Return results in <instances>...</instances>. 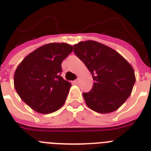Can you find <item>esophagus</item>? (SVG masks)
I'll return each instance as SVG.
<instances>
[{
    "label": "esophagus",
    "instance_id": "34e87169",
    "mask_svg": "<svg viewBox=\"0 0 151 151\" xmlns=\"http://www.w3.org/2000/svg\"><path fill=\"white\" fill-rule=\"evenodd\" d=\"M74 83H75V84H78V83H79V79H76V80L74 81Z\"/></svg>",
    "mask_w": 151,
    "mask_h": 151
}]
</instances>
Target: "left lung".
<instances>
[{
    "instance_id": "left-lung-1",
    "label": "left lung",
    "mask_w": 151,
    "mask_h": 151,
    "mask_svg": "<svg viewBox=\"0 0 151 151\" xmlns=\"http://www.w3.org/2000/svg\"><path fill=\"white\" fill-rule=\"evenodd\" d=\"M73 47L94 80L91 91L83 92L88 106L103 114L118 109L131 95L136 82L131 65L118 52L96 41H81Z\"/></svg>"
}]
</instances>
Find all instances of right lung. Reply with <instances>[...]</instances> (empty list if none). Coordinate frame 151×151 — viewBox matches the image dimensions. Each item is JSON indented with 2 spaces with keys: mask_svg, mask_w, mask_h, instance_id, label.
<instances>
[{
  "mask_svg": "<svg viewBox=\"0 0 151 151\" xmlns=\"http://www.w3.org/2000/svg\"><path fill=\"white\" fill-rule=\"evenodd\" d=\"M73 51L66 43H51L37 48L18 66L14 85L20 98L41 114L59 110L71 85L61 77L62 62Z\"/></svg>",
  "mask_w": 151,
  "mask_h": 151,
  "instance_id": "add662e5",
  "label": "right lung"
}]
</instances>
